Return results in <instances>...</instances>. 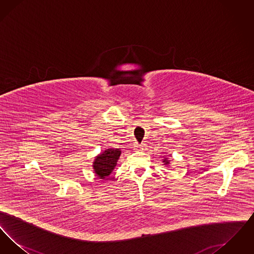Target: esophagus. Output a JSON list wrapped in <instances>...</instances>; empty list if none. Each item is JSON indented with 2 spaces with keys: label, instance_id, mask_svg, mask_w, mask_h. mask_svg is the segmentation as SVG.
<instances>
[{
  "label": "esophagus",
  "instance_id": "obj_1",
  "mask_svg": "<svg viewBox=\"0 0 254 254\" xmlns=\"http://www.w3.org/2000/svg\"><path fill=\"white\" fill-rule=\"evenodd\" d=\"M145 148V144H141V145H135V149H138V150H143Z\"/></svg>",
  "mask_w": 254,
  "mask_h": 254
}]
</instances>
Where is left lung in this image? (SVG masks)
Segmentation results:
<instances>
[{"label": "left lung", "instance_id": "obj_1", "mask_svg": "<svg viewBox=\"0 0 254 254\" xmlns=\"http://www.w3.org/2000/svg\"><path fill=\"white\" fill-rule=\"evenodd\" d=\"M163 163H164V166H167V167H169V164H170V161H169L168 158H165V159L163 160Z\"/></svg>", "mask_w": 254, "mask_h": 254}]
</instances>
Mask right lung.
Listing matches in <instances>:
<instances>
[{"label":"right lung","mask_w":254,"mask_h":254,"mask_svg":"<svg viewBox=\"0 0 254 254\" xmlns=\"http://www.w3.org/2000/svg\"><path fill=\"white\" fill-rule=\"evenodd\" d=\"M122 151L120 148H108L98 154L92 164V168L97 178H108L113 169L117 166V162L120 158Z\"/></svg>","instance_id":"add662e5"}]
</instances>
